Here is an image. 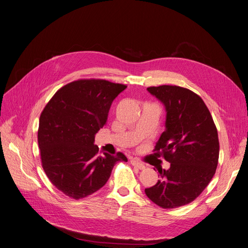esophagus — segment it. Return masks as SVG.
I'll use <instances>...</instances> for the list:
<instances>
[{
  "label": "esophagus",
  "mask_w": 248,
  "mask_h": 248,
  "mask_svg": "<svg viewBox=\"0 0 248 248\" xmlns=\"http://www.w3.org/2000/svg\"><path fill=\"white\" fill-rule=\"evenodd\" d=\"M131 164H132V165L135 166V167H137V168L140 169V170L145 169V165L142 164L140 161H138V160H136V159H132V160H131Z\"/></svg>",
  "instance_id": "obj_1"
}]
</instances>
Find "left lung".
Segmentation results:
<instances>
[{
  "label": "left lung",
  "mask_w": 248,
  "mask_h": 248,
  "mask_svg": "<svg viewBox=\"0 0 248 248\" xmlns=\"http://www.w3.org/2000/svg\"><path fill=\"white\" fill-rule=\"evenodd\" d=\"M147 90L166 108V130L154 151L170 168H159L160 179L145 193L162 208L180 207L196 199L215 174L219 157L217 129L207 106L191 90L175 85Z\"/></svg>",
  "instance_id": "obj_1"
}]
</instances>
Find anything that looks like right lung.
<instances>
[{
  "label": "right lung",
  "instance_id": "add662e5",
  "mask_svg": "<svg viewBox=\"0 0 248 248\" xmlns=\"http://www.w3.org/2000/svg\"><path fill=\"white\" fill-rule=\"evenodd\" d=\"M126 85L80 79L58 90L40 116L38 144L42 167L52 184L73 199L95 193L108 181L114 165L127 157L98 155L95 134L106 125L113 100Z\"/></svg>",
  "mask_w": 248,
  "mask_h": 248
}]
</instances>
